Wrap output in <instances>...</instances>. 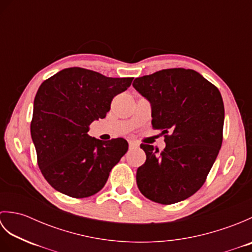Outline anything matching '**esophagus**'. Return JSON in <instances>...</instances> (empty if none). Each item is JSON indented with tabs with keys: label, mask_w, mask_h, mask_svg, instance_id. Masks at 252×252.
Returning <instances> with one entry per match:
<instances>
[{
	"label": "esophagus",
	"mask_w": 252,
	"mask_h": 252,
	"mask_svg": "<svg viewBox=\"0 0 252 252\" xmlns=\"http://www.w3.org/2000/svg\"><path fill=\"white\" fill-rule=\"evenodd\" d=\"M138 145H137V144H135V143H133V142H130L129 143V148L130 149H133V148H136Z\"/></svg>",
	"instance_id": "esophagus-1"
}]
</instances>
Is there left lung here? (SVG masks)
Segmentation results:
<instances>
[{
  "instance_id": "8db88e82",
  "label": "left lung",
  "mask_w": 252,
  "mask_h": 252,
  "mask_svg": "<svg viewBox=\"0 0 252 252\" xmlns=\"http://www.w3.org/2000/svg\"><path fill=\"white\" fill-rule=\"evenodd\" d=\"M133 87L152 104V125L165 148L141 144L146 161L137 187L152 201L172 205L194 195L207 180L222 146L224 104L220 91L191 69H163L136 78Z\"/></svg>"
}]
</instances>
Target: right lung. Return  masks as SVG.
Returning a JSON list of instances; mask_svg holds the SVG:
<instances>
[{"mask_svg":"<svg viewBox=\"0 0 252 252\" xmlns=\"http://www.w3.org/2000/svg\"><path fill=\"white\" fill-rule=\"evenodd\" d=\"M132 80L72 67L40 85L31 137L41 172L56 190L85 198L103 189L129 145L121 137L107 142L91 137L90 125L106 117L112 98L125 92Z\"/></svg>","mask_w":252,"mask_h":252,"instance_id":"right-lung-1","label":"right lung"}]
</instances>
